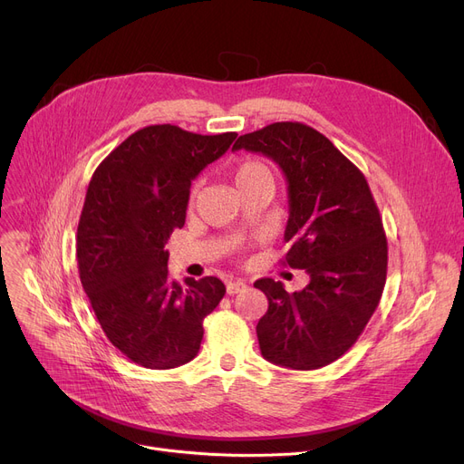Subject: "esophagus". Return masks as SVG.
Listing matches in <instances>:
<instances>
[{"mask_svg":"<svg viewBox=\"0 0 464 464\" xmlns=\"http://www.w3.org/2000/svg\"><path fill=\"white\" fill-rule=\"evenodd\" d=\"M226 287H227L229 295H237V294H240V291L246 289V282L245 280H229Z\"/></svg>","mask_w":464,"mask_h":464,"instance_id":"34e87169","label":"esophagus"}]
</instances>
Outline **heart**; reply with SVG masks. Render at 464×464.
Returning a JSON list of instances; mask_svg holds the SVG:
<instances>
[{"label": "heart", "instance_id": "1", "mask_svg": "<svg viewBox=\"0 0 464 464\" xmlns=\"http://www.w3.org/2000/svg\"><path fill=\"white\" fill-rule=\"evenodd\" d=\"M257 179H273L269 167L261 161H256V160H248L245 163H240V167L237 169V175H235L237 184L252 182Z\"/></svg>", "mask_w": 464, "mask_h": 464}]
</instances>
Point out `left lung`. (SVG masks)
I'll list each match as a JSON object with an SVG mask.
<instances>
[{
  "label": "left lung",
  "instance_id": "8db88e82",
  "mask_svg": "<svg viewBox=\"0 0 464 464\" xmlns=\"http://www.w3.org/2000/svg\"><path fill=\"white\" fill-rule=\"evenodd\" d=\"M271 158L285 177L289 218L285 263L310 282L287 294L282 282L254 287L269 299L256 331L261 355L314 371L344 355L374 314L387 275V240L367 179L320 131L276 121L240 135L233 150Z\"/></svg>",
  "mask_w": 464,
  "mask_h": 464
}]
</instances>
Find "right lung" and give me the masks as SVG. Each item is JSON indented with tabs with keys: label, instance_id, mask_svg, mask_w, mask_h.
Instances as JSON below:
<instances>
[{
	"label": "right lung",
	"instance_id": "1",
	"mask_svg": "<svg viewBox=\"0 0 464 464\" xmlns=\"http://www.w3.org/2000/svg\"><path fill=\"white\" fill-rule=\"evenodd\" d=\"M235 139L233 131L142 128L90 180L77 229L81 282L112 346L140 367L165 371L191 361L203 320L226 295L214 276L184 285L170 278L165 245L186 222L191 180Z\"/></svg>",
	"mask_w": 464,
	"mask_h": 464
}]
</instances>
